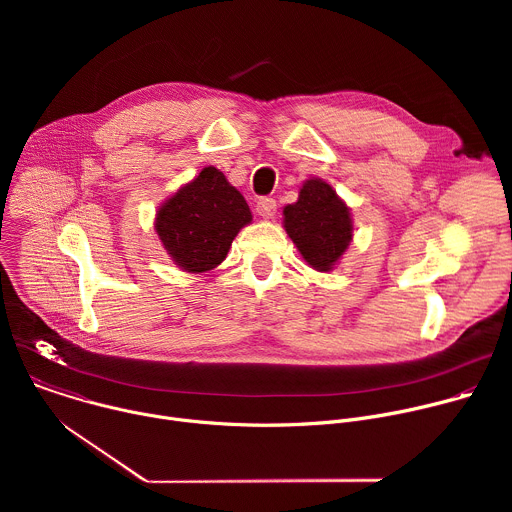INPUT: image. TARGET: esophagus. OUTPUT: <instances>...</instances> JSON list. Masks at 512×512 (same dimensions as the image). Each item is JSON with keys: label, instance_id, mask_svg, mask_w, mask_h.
<instances>
[{"label": "esophagus", "instance_id": "esophagus-1", "mask_svg": "<svg viewBox=\"0 0 512 512\" xmlns=\"http://www.w3.org/2000/svg\"><path fill=\"white\" fill-rule=\"evenodd\" d=\"M275 210H277V202L273 198H259L257 200V214L261 218H273L275 216Z\"/></svg>", "mask_w": 512, "mask_h": 512}]
</instances>
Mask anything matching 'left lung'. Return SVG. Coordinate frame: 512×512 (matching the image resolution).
I'll return each instance as SVG.
<instances>
[{
	"mask_svg": "<svg viewBox=\"0 0 512 512\" xmlns=\"http://www.w3.org/2000/svg\"><path fill=\"white\" fill-rule=\"evenodd\" d=\"M283 216L289 239L318 271L332 269L352 241L348 206L336 196L330 184L318 178L302 186L298 202L287 204Z\"/></svg>",
	"mask_w": 512,
	"mask_h": 512,
	"instance_id": "left-lung-1",
	"label": "left lung"
}]
</instances>
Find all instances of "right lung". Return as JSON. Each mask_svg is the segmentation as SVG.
I'll list each match as a JSON object with an SVG mask.
<instances>
[{
  "label": "right lung",
  "mask_w": 512,
  "mask_h": 512,
  "mask_svg": "<svg viewBox=\"0 0 512 512\" xmlns=\"http://www.w3.org/2000/svg\"><path fill=\"white\" fill-rule=\"evenodd\" d=\"M251 223L243 194L223 172L208 166L180 188L156 216V231L168 255L190 273L221 265L237 233Z\"/></svg>",
  "instance_id": "add662e5"
}]
</instances>
